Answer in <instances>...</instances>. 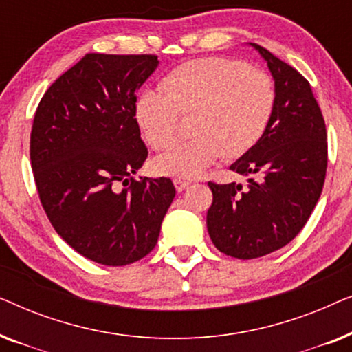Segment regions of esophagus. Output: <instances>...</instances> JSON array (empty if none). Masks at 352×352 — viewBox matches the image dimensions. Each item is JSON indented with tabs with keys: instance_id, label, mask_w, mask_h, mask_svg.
I'll return each mask as SVG.
<instances>
[{
	"instance_id": "1",
	"label": "esophagus",
	"mask_w": 352,
	"mask_h": 352,
	"mask_svg": "<svg viewBox=\"0 0 352 352\" xmlns=\"http://www.w3.org/2000/svg\"><path fill=\"white\" fill-rule=\"evenodd\" d=\"M173 182H175V187H176V190H177V192L186 190L187 187L190 186V181H186V179H175Z\"/></svg>"
}]
</instances>
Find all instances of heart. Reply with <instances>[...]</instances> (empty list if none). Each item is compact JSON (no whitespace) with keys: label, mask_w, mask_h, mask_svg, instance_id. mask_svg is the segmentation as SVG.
<instances>
[{"label":"heart","mask_w":352,"mask_h":352,"mask_svg":"<svg viewBox=\"0 0 352 352\" xmlns=\"http://www.w3.org/2000/svg\"><path fill=\"white\" fill-rule=\"evenodd\" d=\"M161 89H144L134 118L146 142L168 148L181 115H194L190 134L153 160L157 175L197 177L221 157L234 160L256 146L276 107V86L266 72L229 57H201L168 72Z\"/></svg>","instance_id":"b5f03b06"}]
</instances>
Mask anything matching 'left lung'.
Returning a JSON list of instances; mask_svg holds the SVG:
<instances>
[{
    "instance_id": "obj_1",
    "label": "left lung",
    "mask_w": 352,
    "mask_h": 352,
    "mask_svg": "<svg viewBox=\"0 0 352 352\" xmlns=\"http://www.w3.org/2000/svg\"><path fill=\"white\" fill-rule=\"evenodd\" d=\"M252 46L267 62L276 107L256 146L230 165L248 186L208 182L213 204L206 228L214 247L239 259L264 256L300 234L324 187L327 129L311 85L266 47Z\"/></svg>"
}]
</instances>
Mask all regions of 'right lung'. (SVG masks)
<instances>
[{
	"label": "right lung",
	"mask_w": 352,
	"mask_h": 352,
	"mask_svg": "<svg viewBox=\"0 0 352 352\" xmlns=\"http://www.w3.org/2000/svg\"><path fill=\"white\" fill-rule=\"evenodd\" d=\"M157 65L153 54L89 52L47 88L33 118L30 160L47 219L104 266L151 253L176 195L170 177H133L148 155L136 91Z\"/></svg>",
	"instance_id": "obj_1"
}]
</instances>
